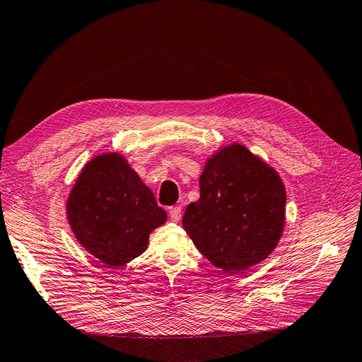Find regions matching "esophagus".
Instances as JSON below:
<instances>
[{"label": "esophagus", "instance_id": "34e87169", "mask_svg": "<svg viewBox=\"0 0 362 362\" xmlns=\"http://www.w3.org/2000/svg\"><path fill=\"white\" fill-rule=\"evenodd\" d=\"M169 216L173 222H178L181 218V206H170L169 208Z\"/></svg>", "mask_w": 362, "mask_h": 362}]
</instances>
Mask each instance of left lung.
Listing matches in <instances>:
<instances>
[{"mask_svg":"<svg viewBox=\"0 0 362 362\" xmlns=\"http://www.w3.org/2000/svg\"><path fill=\"white\" fill-rule=\"evenodd\" d=\"M201 198L185 208L182 228L201 254L226 273L266 259L286 223V187L278 172L233 144L205 163Z\"/></svg>","mask_w":362,"mask_h":362,"instance_id":"obj_1","label":"left lung"}]
</instances>
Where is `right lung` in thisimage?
Instances as JSON below:
<instances>
[{
    "mask_svg": "<svg viewBox=\"0 0 362 362\" xmlns=\"http://www.w3.org/2000/svg\"><path fill=\"white\" fill-rule=\"evenodd\" d=\"M78 243L107 267L124 266L148 247L168 214L128 161L116 152L86 164L66 202Z\"/></svg>",
    "mask_w": 362,
    "mask_h": 362,
    "instance_id": "1",
    "label": "right lung"
}]
</instances>
